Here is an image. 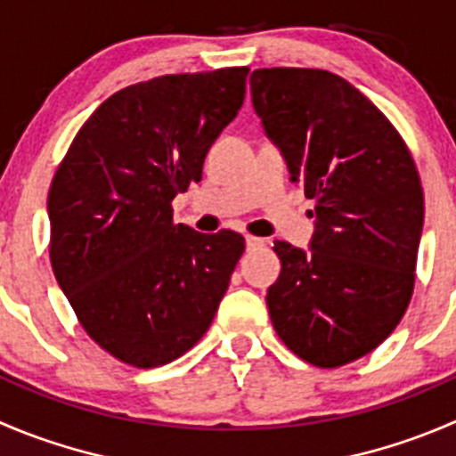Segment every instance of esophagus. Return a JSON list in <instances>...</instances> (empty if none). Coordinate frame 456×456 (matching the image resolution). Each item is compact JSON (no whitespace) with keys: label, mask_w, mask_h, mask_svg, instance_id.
I'll return each mask as SVG.
<instances>
[{"label":"esophagus","mask_w":456,"mask_h":456,"mask_svg":"<svg viewBox=\"0 0 456 456\" xmlns=\"http://www.w3.org/2000/svg\"><path fill=\"white\" fill-rule=\"evenodd\" d=\"M245 242L247 249H260V247H265V240L258 236H245Z\"/></svg>","instance_id":"1"}]
</instances>
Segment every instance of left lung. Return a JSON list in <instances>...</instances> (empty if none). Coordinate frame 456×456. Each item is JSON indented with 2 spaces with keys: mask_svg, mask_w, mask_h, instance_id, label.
I'll use <instances>...</instances> for the list:
<instances>
[{
  "mask_svg": "<svg viewBox=\"0 0 456 456\" xmlns=\"http://www.w3.org/2000/svg\"><path fill=\"white\" fill-rule=\"evenodd\" d=\"M249 84L291 183L316 202L309 251L273 242V330L316 368L352 363L395 331L412 298L423 229L417 165L381 110L330 70L258 69Z\"/></svg>",
  "mask_w": 456,
  "mask_h": 456,
  "instance_id": "left-lung-1",
  "label": "left lung"
}]
</instances>
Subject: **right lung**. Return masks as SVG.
<instances>
[{
  "mask_svg": "<svg viewBox=\"0 0 456 456\" xmlns=\"http://www.w3.org/2000/svg\"><path fill=\"white\" fill-rule=\"evenodd\" d=\"M247 66L162 75L84 122L48 191L51 265L86 334L134 368L191 350L214 321L245 238L174 223L245 100Z\"/></svg>",
  "mask_w": 456,
  "mask_h": 456,
  "instance_id": "add662e5",
  "label": "right lung"
}]
</instances>
